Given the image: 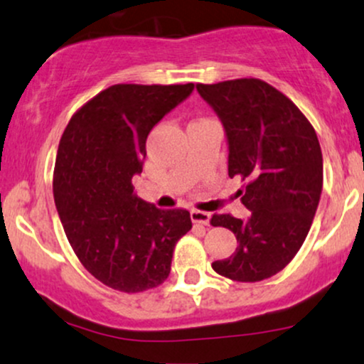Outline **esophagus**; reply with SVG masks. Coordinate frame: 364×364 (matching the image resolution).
<instances>
[{
	"label": "esophagus",
	"instance_id": "obj_1",
	"mask_svg": "<svg viewBox=\"0 0 364 364\" xmlns=\"http://www.w3.org/2000/svg\"><path fill=\"white\" fill-rule=\"evenodd\" d=\"M191 220L192 223L196 225H209V221H211V215L209 213H204V211H198V209H192L191 211Z\"/></svg>",
	"mask_w": 364,
	"mask_h": 364
}]
</instances>
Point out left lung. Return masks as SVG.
<instances>
[{"instance_id":"8db88e82","label":"left lung","mask_w":364,"mask_h":364,"mask_svg":"<svg viewBox=\"0 0 364 364\" xmlns=\"http://www.w3.org/2000/svg\"><path fill=\"white\" fill-rule=\"evenodd\" d=\"M228 141V175L247 182L242 203L252 215H215L238 247L213 262L218 274L240 283L267 279L291 262L318 208L323 183L320 143L309 119L279 90L257 78L198 85Z\"/></svg>"}]
</instances>
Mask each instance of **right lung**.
I'll use <instances>...</instances> for the list:
<instances>
[{
	"label": "right lung",
	"instance_id": "add662e5",
	"mask_svg": "<svg viewBox=\"0 0 364 364\" xmlns=\"http://www.w3.org/2000/svg\"><path fill=\"white\" fill-rule=\"evenodd\" d=\"M194 90L187 85H114L71 117L59 143L54 203L80 262L109 288L139 293L170 274L175 243L192 228L186 209L139 199L149 131Z\"/></svg>",
	"mask_w": 364,
	"mask_h": 364
}]
</instances>
